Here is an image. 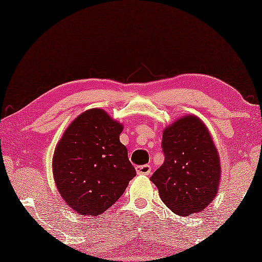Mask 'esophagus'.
Listing matches in <instances>:
<instances>
[{
	"instance_id": "1",
	"label": "esophagus",
	"mask_w": 262,
	"mask_h": 262,
	"mask_svg": "<svg viewBox=\"0 0 262 262\" xmlns=\"http://www.w3.org/2000/svg\"><path fill=\"white\" fill-rule=\"evenodd\" d=\"M136 170L139 175H149V173H151V166H149V165L137 166Z\"/></svg>"
}]
</instances>
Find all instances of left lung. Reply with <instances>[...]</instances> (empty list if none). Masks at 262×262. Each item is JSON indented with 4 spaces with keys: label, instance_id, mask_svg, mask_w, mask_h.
Returning a JSON list of instances; mask_svg holds the SVG:
<instances>
[{
    "label": "left lung",
    "instance_id": "left-lung-1",
    "mask_svg": "<svg viewBox=\"0 0 262 262\" xmlns=\"http://www.w3.org/2000/svg\"><path fill=\"white\" fill-rule=\"evenodd\" d=\"M165 161L151 181L177 215L208 207L220 186L221 162L210 132L201 119L186 116L166 127L161 143Z\"/></svg>",
    "mask_w": 262,
    "mask_h": 262
}]
</instances>
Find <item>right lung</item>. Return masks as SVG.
I'll return each mask as SVG.
<instances>
[{
	"mask_svg": "<svg viewBox=\"0 0 262 262\" xmlns=\"http://www.w3.org/2000/svg\"><path fill=\"white\" fill-rule=\"evenodd\" d=\"M123 125L102 109L84 111L63 132L53 157L60 195L83 216H98L117 202L136 177L119 141Z\"/></svg>",
	"mask_w": 262,
	"mask_h": 262,
	"instance_id": "right-lung-1",
	"label": "right lung"
}]
</instances>
